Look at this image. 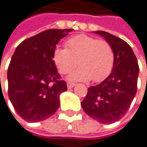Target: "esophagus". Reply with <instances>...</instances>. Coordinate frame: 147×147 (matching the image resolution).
<instances>
[{"label": "esophagus", "instance_id": "1", "mask_svg": "<svg viewBox=\"0 0 147 147\" xmlns=\"http://www.w3.org/2000/svg\"><path fill=\"white\" fill-rule=\"evenodd\" d=\"M75 86V83H73V82H67V88H72V87H74Z\"/></svg>", "mask_w": 147, "mask_h": 147}]
</instances>
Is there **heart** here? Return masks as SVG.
<instances>
[{"mask_svg": "<svg viewBox=\"0 0 147 147\" xmlns=\"http://www.w3.org/2000/svg\"><path fill=\"white\" fill-rule=\"evenodd\" d=\"M66 48H56L53 60L61 74L71 72L76 66L80 67L70 76L72 81L99 82L111 72L115 63V54L111 44L87 35H77L65 42Z\"/></svg>", "mask_w": 147, "mask_h": 147, "instance_id": "1", "label": "heart"}]
</instances>
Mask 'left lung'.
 <instances>
[{
    "mask_svg": "<svg viewBox=\"0 0 147 147\" xmlns=\"http://www.w3.org/2000/svg\"><path fill=\"white\" fill-rule=\"evenodd\" d=\"M95 33L111 44L115 63L107 78L88 88L81 105L92 119L111 124L121 119L130 108L137 91L139 65L132 49L125 40L102 30Z\"/></svg>",
    "mask_w": 147,
    "mask_h": 147,
    "instance_id": "1",
    "label": "left lung"
}]
</instances>
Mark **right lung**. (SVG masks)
I'll use <instances>...</instances> for the list:
<instances>
[{"label":"right lung","mask_w":147,"mask_h":147,"mask_svg":"<svg viewBox=\"0 0 147 147\" xmlns=\"http://www.w3.org/2000/svg\"><path fill=\"white\" fill-rule=\"evenodd\" d=\"M73 29H51L23 40L16 47L7 70L8 96L17 114L38 122L55 114L60 93L67 90L53 60L60 40Z\"/></svg>","instance_id":"right-lung-1"}]
</instances>
